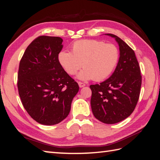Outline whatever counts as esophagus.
<instances>
[{
	"instance_id": "1",
	"label": "esophagus",
	"mask_w": 160,
	"mask_h": 160,
	"mask_svg": "<svg viewBox=\"0 0 160 160\" xmlns=\"http://www.w3.org/2000/svg\"><path fill=\"white\" fill-rule=\"evenodd\" d=\"M78 85H79V87L80 88H82V87H84V86H85L86 84H84V83H83V82H78Z\"/></svg>"
}]
</instances>
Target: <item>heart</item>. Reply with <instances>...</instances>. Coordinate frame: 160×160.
Listing matches in <instances>:
<instances>
[{"label": "heart", "mask_w": 160, "mask_h": 160, "mask_svg": "<svg viewBox=\"0 0 160 160\" xmlns=\"http://www.w3.org/2000/svg\"><path fill=\"white\" fill-rule=\"evenodd\" d=\"M72 53L62 51L58 54V62L66 72L76 75L82 66L84 69L78 74L80 80L106 79L116 67L120 52L114 44L98 40H80L71 46Z\"/></svg>", "instance_id": "b5f03b06"}]
</instances>
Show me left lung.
<instances>
[{
    "label": "left lung",
    "instance_id": "left-lung-1",
    "mask_svg": "<svg viewBox=\"0 0 160 160\" xmlns=\"http://www.w3.org/2000/svg\"><path fill=\"white\" fill-rule=\"evenodd\" d=\"M120 58L112 76L99 84H91V106L96 119L112 124L128 118L136 107L140 93L142 76L134 51L117 36Z\"/></svg>",
    "mask_w": 160,
    "mask_h": 160
}]
</instances>
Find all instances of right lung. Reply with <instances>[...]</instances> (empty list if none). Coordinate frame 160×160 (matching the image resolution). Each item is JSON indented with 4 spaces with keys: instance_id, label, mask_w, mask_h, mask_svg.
Returning <instances> with one entry per match:
<instances>
[{
    "instance_id": "add662e5",
    "label": "right lung",
    "mask_w": 160,
    "mask_h": 160,
    "mask_svg": "<svg viewBox=\"0 0 160 160\" xmlns=\"http://www.w3.org/2000/svg\"><path fill=\"white\" fill-rule=\"evenodd\" d=\"M62 41L60 37L38 36L20 61L17 85L20 100L30 116L44 125L65 119L79 91L78 84L58 62Z\"/></svg>"
}]
</instances>
